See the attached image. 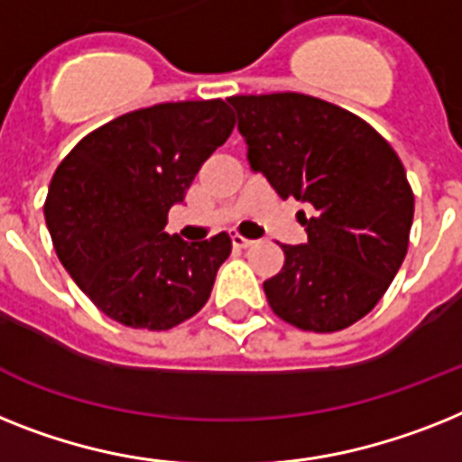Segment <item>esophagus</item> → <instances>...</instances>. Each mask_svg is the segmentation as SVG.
<instances>
[{
	"label": "esophagus",
	"mask_w": 462,
	"mask_h": 462,
	"mask_svg": "<svg viewBox=\"0 0 462 462\" xmlns=\"http://www.w3.org/2000/svg\"><path fill=\"white\" fill-rule=\"evenodd\" d=\"M234 245H236V247H250V245H253V240L245 238V236L234 234Z\"/></svg>",
	"instance_id": "34e87169"
}]
</instances>
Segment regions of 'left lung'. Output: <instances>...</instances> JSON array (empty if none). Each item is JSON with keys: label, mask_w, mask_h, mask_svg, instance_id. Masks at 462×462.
Instances as JSON below:
<instances>
[{"label": "left lung", "mask_w": 462, "mask_h": 462, "mask_svg": "<svg viewBox=\"0 0 462 462\" xmlns=\"http://www.w3.org/2000/svg\"><path fill=\"white\" fill-rule=\"evenodd\" d=\"M247 160L281 198L311 203L307 243L281 245L283 269L264 281L285 323L337 333L390 288L409 250L413 189L387 139L359 116L307 94L231 97Z\"/></svg>", "instance_id": "8db88e82"}]
</instances>
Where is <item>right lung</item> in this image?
<instances>
[{"label": "right lung", "mask_w": 462, "mask_h": 462, "mask_svg": "<svg viewBox=\"0 0 462 462\" xmlns=\"http://www.w3.org/2000/svg\"><path fill=\"white\" fill-rule=\"evenodd\" d=\"M234 125L222 98L158 103L89 132L56 167L44 200L53 247L113 321L170 330L209 300L231 238L186 243L165 224Z\"/></svg>", "instance_id": "right-lung-1"}]
</instances>
